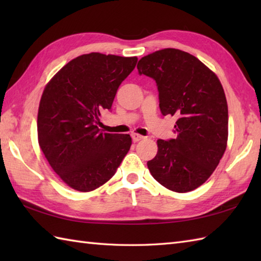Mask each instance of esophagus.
<instances>
[{"instance_id": "esophagus-1", "label": "esophagus", "mask_w": 261, "mask_h": 261, "mask_svg": "<svg viewBox=\"0 0 261 261\" xmlns=\"http://www.w3.org/2000/svg\"><path fill=\"white\" fill-rule=\"evenodd\" d=\"M131 137H132V141H134V142L140 141V140H142V139H143V138H145V137H142V136L138 135V134H132V135H131Z\"/></svg>"}]
</instances>
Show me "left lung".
Returning a JSON list of instances; mask_svg holds the SVG:
<instances>
[{"instance_id": "left-lung-1", "label": "left lung", "mask_w": 261, "mask_h": 261, "mask_svg": "<svg viewBox=\"0 0 261 261\" xmlns=\"http://www.w3.org/2000/svg\"><path fill=\"white\" fill-rule=\"evenodd\" d=\"M138 71L156 81L163 115H176L175 139L157 141L147 163L159 184L177 193L199 187L222 158L228 141V104L212 70L193 55L166 48L142 57Z\"/></svg>"}]
</instances>
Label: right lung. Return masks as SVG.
I'll return each instance as SVG.
<instances>
[{
	"mask_svg": "<svg viewBox=\"0 0 261 261\" xmlns=\"http://www.w3.org/2000/svg\"><path fill=\"white\" fill-rule=\"evenodd\" d=\"M137 62V57L82 55L43 90L37 121L39 146L55 173L76 191L91 192L105 184L129 151L130 135L104 134L97 125Z\"/></svg>",
	"mask_w": 261,
	"mask_h": 261,
	"instance_id": "1",
	"label": "right lung"
}]
</instances>
